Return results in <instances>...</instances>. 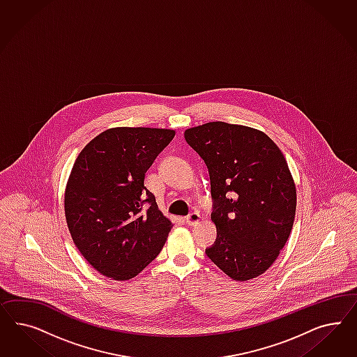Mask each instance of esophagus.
<instances>
[{
	"instance_id": "1",
	"label": "esophagus",
	"mask_w": 357,
	"mask_h": 357,
	"mask_svg": "<svg viewBox=\"0 0 357 357\" xmlns=\"http://www.w3.org/2000/svg\"><path fill=\"white\" fill-rule=\"evenodd\" d=\"M200 215L197 213V212H192V213H190L188 216L184 217V221H185V224L187 225H190V227H194L196 224H199V221H200Z\"/></svg>"
}]
</instances>
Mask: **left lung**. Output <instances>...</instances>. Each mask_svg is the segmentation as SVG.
I'll return each mask as SVG.
<instances>
[{
	"label": "left lung",
	"mask_w": 357,
	"mask_h": 357,
	"mask_svg": "<svg viewBox=\"0 0 357 357\" xmlns=\"http://www.w3.org/2000/svg\"><path fill=\"white\" fill-rule=\"evenodd\" d=\"M206 165L215 243L206 257L233 280L268 270L291 234L296 185L278 145L254 128L212 121L184 132Z\"/></svg>",
	"instance_id": "left-lung-1"
}]
</instances>
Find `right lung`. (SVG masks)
Wrapping results in <instances>:
<instances>
[{"mask_svg": "<svg viewBox=\"0 0 357 357\" xmlns=\"http://www.w3.org/2000/svg\"><path fill=\"white\" fill-rule=\"evenodd\" d=\"M174 136L173 130L111 128L90 141L73 165L65 190L66 224L82 257L114 280L140 273L173 227L144 181Z\"/></svg>", "mask_w": 357, "mask_h": 357, "instance_id": "1", "label": "right lung"}]
</instances>
